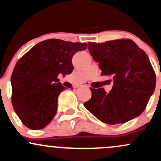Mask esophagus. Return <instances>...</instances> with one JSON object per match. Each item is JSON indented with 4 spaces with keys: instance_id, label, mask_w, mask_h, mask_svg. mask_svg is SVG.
<instances>
[{
    "instance_id": "1",
    "label": "esophagus",
    "mask_w": 161,
    "mask_h": 161,
    "mask_svg": "<svg viewBox=\"0 0 161 161\" xmlns=\"http://www.w3.org/2000/svg\"><path fill=\"white\" fill-rule=\"evenodd\" d=\"M81 87H88V84H86V83H84V84L81 85Z\"/></svg>"
}]
</instances>
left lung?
Here are the masks:
<instances>
[{
  "mask_svg": "<svg viewBox=\"0 0 161 161\" xmlns=\"http://www.w3.org/2000/svg\"><path fill=\"white\" fill-rule=\"evenodd\" d=\"M101 75L111 76L109 93L91 88L92 96L84 107L108 124H124L143 113L156 87V75L147 53L129 39L88 43Z\"/></svg>",
  "mask_w": 161,
  "mask_h": 161,
  "instance_id": "left-lung-1",
  "label": "left lung"
}]
</instances>
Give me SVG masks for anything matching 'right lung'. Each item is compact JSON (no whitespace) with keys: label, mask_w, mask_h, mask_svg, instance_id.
Instances as JSON below:
<instances>
[{"label":"right lung","mask_w":161,"mask_h":161,"mask_svg":"<svg viewBox=\"0 0 161 161\" xmlns=\"http://www.w3.org/2000/svg\"><path fill=\"white\" fill-rule=\"evenodd\" d=\"M86 43L49 39L34 46L16 64L11 82L12 104L28 128L45 127L58 110V98L65 89L58 78L74 70L72 58Z\"/></svg>","instance_id":"add662e5"}]
</instances>
